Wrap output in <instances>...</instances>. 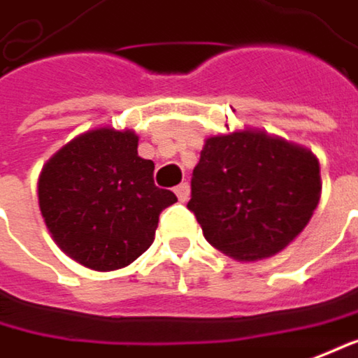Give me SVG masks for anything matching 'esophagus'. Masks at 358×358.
Returning <instances> with one entry per match:
<instances>
[{"label": "esophagus", "mask_w": 358, "mask_h": 358, "mask_svg": "<svg viewBox=\"0 0 358 358\" xmlns=\"http://www.w3.org/2000/svg\"><path fill=\"white\" fill-rule=\"evenodd\" d=\"M175 193H177L179 201H187V199H189V185H187V183L177 185V187H175Z\"/></svg>", "instance_id": "obj_1"}]
</instances>
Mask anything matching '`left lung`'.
<instances>
[{"label":"left lung","mask_w":358,"mask_h":358,"mask_svg":"<svg viewBox=\"0 0 358 358\" xmlns=\"http://www.w3.org/2000/svg\"><path fill=\"white\" fill-rule=\"evenodd\" d=\"M320 189L310 150L244 130L206 141L187 208L220 252L257 261L283 250L306 228Z\"/></svg>","instance_id":"obj_1"}]
</instances>
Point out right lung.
<instances>
[{
  "mask_svg": "<svg viewBox=\"0 0 358 358\" xmlns=\"http://www.w3.org/2000/svg\"><path fill=\"white\" fill-rule=\"evenodd\" d=\"M130 130L97 128L63 146L42 169L38 203L57 244L77 263L115 271L155 241L161 212L177 201L155 185Z\"/></svg>",
  "mask_w": 358,
  "mask_h": 358,
  "instance_id": "add662e5",
  "label": "right lung"
}]
</instances>
